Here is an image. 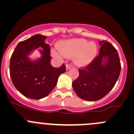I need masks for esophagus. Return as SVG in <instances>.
Wrapping results in <instances>:
<instances>
[{"label":"esophagus","mask_w":134,"mask_h":134,"mask_svg":"<svg viewBox=\"0 0 134 134\" xmlns=\"http://www.w3.org/2000/svg\"><path fill=\"white\" fill-rule=\"evenodd\" d=\"M72 67V65L71 64H67L66 65V69L69 70Z\"/></svg>","instance_id":"1"}]
</instances>
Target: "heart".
I'll list each match as a JSON object with an SVG mask.
<instances>
[{"label": "heart", "instance_id": "heart-1", "mask_svg": "<svg viewBox=\"0 0 134 134\" xmlns=\"http://www.w3.org/2000/svg\"><path fill=\"white\" fill-rule=\"evenodd\" d=\"M58 50L65 57L75 56V63L79 66L87 65L92 62L97 54V45L94 42H88L85 39L75 38L62 42ZM56 56L58 54L54 52Z\"/></svg>", "mask_w": 134, "mask_h": 134}]
</instances>
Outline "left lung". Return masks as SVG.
Masks as SVG:
<instances>
[{
    "mask_svg": "<svg viewBox=\"0 0 134 134\" xmlns=\"http://www.w3.org/2000/svg\"><path fill=\"white\" fill-rule=\"evenodd\" d=\"M99 54L84 68L79 69V76L72 87L80 98L96 101L104 97L113 89L121 69L118 52L110 43L99 41Z\"/></svg>",
    "mask_w": 134,
    "mask_h": 134,
    "instance_id": "left-lung-1",
    "label": "left lung"
}]
</instances>
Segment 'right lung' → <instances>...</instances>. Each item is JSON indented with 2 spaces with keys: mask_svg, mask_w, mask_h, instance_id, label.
I'll use <instances>...</instances> for the list:
<instances>
[{
  "mask_svg": "<svg viewBox=\"0 0 134 134\" xmlns=\"http://www.w3.org/2000/svg\"><path fill=\"white\" fill-rule=\"evenodd\" d=\"M47 37L36 34L17 44L10 59L9 74L15 88L23 95L39 100L47 97L56 86L58 78L65 72V64L55 68L51 63V47L45 43ZM41 46L40 59L31 61L27 56Z\"/></svg>",
  "mask_w": 134,
  "mask_h": 134,
  "instance_id": "add662e5",
  "label": "right lung"
}]
</instances>
